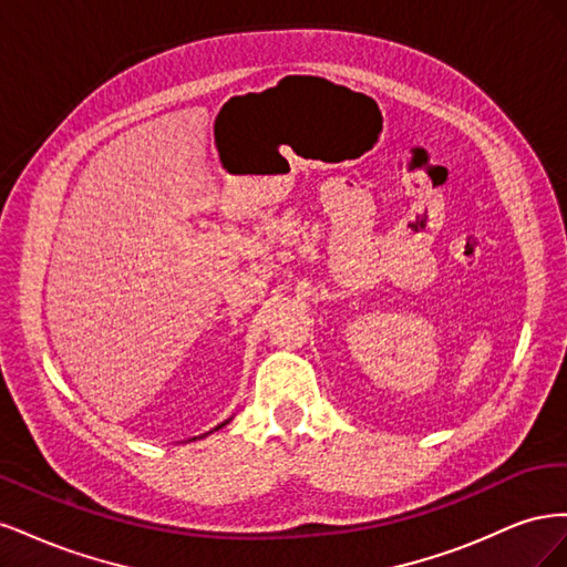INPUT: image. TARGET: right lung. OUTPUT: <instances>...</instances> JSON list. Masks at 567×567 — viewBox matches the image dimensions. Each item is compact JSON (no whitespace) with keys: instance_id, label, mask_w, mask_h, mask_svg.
<instances>
[{"instance_id":"add662e5","label":"right lung","mask_w":567,"mask_h":567,"mask_svg":"<svg viewBox=\"0 0 567 567\" xmlns=\"http://www.w3.org/2000/svg\"><path fill=\"white\" fill-rule=\"evenodd\" d=\"M225 423H229V421H225ZM225 423H221V425H225ZM221 425H217V427H221ZM217 427H215V431H217ZM205 435H208V433H205Z\"/></svg>"}]
</instances>
